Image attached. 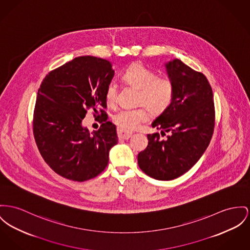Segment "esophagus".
<instances>
[{"label":"esophagus","mask_w":250,"mask_h":250,"mask_svg":"<svg viewBox=\"0 0 250 250\" xmlns=\"http://www.w3.org/2000/svg\"><path fill=\"white\" fill-rule=\"evenodd\" d=\"M133 133L131 132H127V131H124V130H121V129H117V135H118V138L119 139H129L131 136H132Z\"/></svg>","instance_id":"esophagus-1"}]
</instances>
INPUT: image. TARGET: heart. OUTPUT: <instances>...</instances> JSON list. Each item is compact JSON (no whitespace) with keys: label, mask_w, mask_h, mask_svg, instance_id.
<instances>
[{"label":"heart","mask_w":250,"mask_h":250,"mask_svg":"<svg viewBox=\"0 0 250 250\" xmlns=\"http://www.w3.org/2000/svg\"><path fill=\"white\" fill-rule=\"evenodd\" d=\"M122 81L138 90L137 102L150 109V112L158 115L169 107L174 94L171 81L167 78H158L155 73L140 64L133 63L121 75ZM117 99V84H109L105 94V100L109 105H114ZM149 119V112L146 108L121 109L113 116V121L120 129L133 130L140 123Z\"/></svg>","instance_id":"b5f03b06"}]
</instances>
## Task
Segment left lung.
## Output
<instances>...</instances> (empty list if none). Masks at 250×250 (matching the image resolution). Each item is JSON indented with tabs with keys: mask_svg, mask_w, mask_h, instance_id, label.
<instances>
[{
	"mask_svg": "<svg viewBox=\"0 0 250 250\" xmlns=\"http://www.w3.org/2000/svg\"><path fill=\"white\" fill-rule=\"evenodd\" d=\"M174 88L173 99L151 127L148 146L137 155L139 167L156 180H172L189 170L206 151L212 137L215 111L207 78L178 59L165 63Z\"/></svg>",
	"mask_w": 250,
	"mask_h": 250,
	"instance_id": "obj_1",
	"label": "left lung"
}]
</instances>
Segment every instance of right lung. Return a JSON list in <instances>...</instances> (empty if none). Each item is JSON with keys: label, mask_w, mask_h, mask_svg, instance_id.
<instances>
[{"label": "right lung", "mask_w": 250, "mask_h": 250, "mask_svg": "<svg viewBox=\"0 0 250 250\" xmlns=\"http://www.w3.org/2000/svg\"><path fill=\"white\" fill-rule=\"evenodd\" d=\"M115 75L112 63L79 57L53 71L41 84L34 111V137L42 158L61 176L83 182L98 176L117 145V128L107 120L105 94ZM92 107L104 123L90 133L82 125Z\"/></svg>", "instance_id": "1"}]
</instances>
